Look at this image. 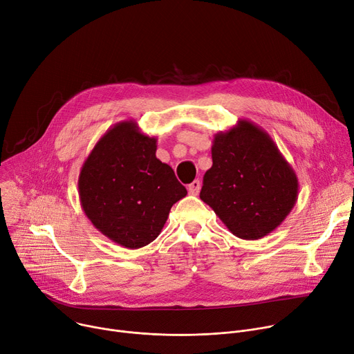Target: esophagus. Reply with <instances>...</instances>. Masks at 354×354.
<instances>
[{
	"label": "esophagus",
	"instance_id": "esophagus-1",
	"mask_svg": "<svg viewBox=\"0 0 354 354\" xmlns=\"http://www.w3.org/2000/svg\"><path fill=\"white\" fill-rule=\"evenodd\" d=\"M187 190H189V194L190 195H198L199 194V190H201V180H194L192 182L190 185H189V187H187Z\"/></svg>",
	"mask_w": 354,
	"mask_h": 354
}]
</instances>
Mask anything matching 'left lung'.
Here are the masks:
<instances>
[{"mask_svg": "<svg viewBox=\"0 0 354 354\" xmlns=\"http://www.w3.org/2000/svg\"><path fill=\"white\" fill-rule=\"evenodd\" d=\"M213 165L205 174L201 199L236 237L259 240L274 232L298 199V178L261 127L240 118L217 133Z\"/></svg>", "mask_w": 354, "mask_h": 354, "instance_id": "left-lung-1", "label": "left lung"}]
</instances>
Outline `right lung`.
<instances>
[{
  "label": "right lung",
  "mask_w": 354,
  "mask_h": 354,
  "mask_svg": "<svg viewBox=\"0 0 354 354\" xmlns=\"http://www.w3.org/2000/svg\"><path fill=\"white\" fill-rule=\"evenodd\" d=\"M156 138L134 120L120 121L94 145L79 175L80 205L102 234L130 250L162 232L171 207L187 195L155 155Z\"/></svg>",
  "instance_id": "add662e5"
}]
</instances>
